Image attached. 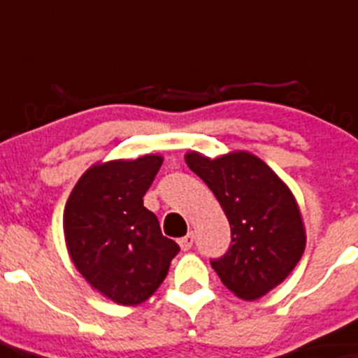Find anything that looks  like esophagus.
<instances>
[{"instance_id":"1","label":"esophagus","mask_w":358,"mask_h":358,"mask_svg":"<svg viewBox=\"0 0 358 358\" xmlns=\"http://www.w3.org/2000/svg\"><path fill=\"white\" fill-rule=\"evenodd\" d=\"M194 235H192V233H189V235L187 236H183V238H180L178 240V243H180V247H182V250L183 252H187V250H190L192 248V245H194Z\"/></svg>"}]
</instances>
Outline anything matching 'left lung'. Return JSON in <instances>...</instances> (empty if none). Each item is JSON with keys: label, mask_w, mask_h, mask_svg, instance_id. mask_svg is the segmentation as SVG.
<instances>
[{"label": "left lung", "mask_w": 358, "mask_h": 358, "mask_svg": "<svg viewBox=\"0 0 358 358\" xmlns=\"http://www.w3.org/2000/svg\"><path fill=\"white\" fill-rule=\"evenodd\" d=\"M185 161L216 195L231 228L228 252L210 266L238 299H261L287 280L306 250V228L292 190L247 150L214 159L190 150Z\"/></svg>", "instance_id": "obj_1"}]
</instances>
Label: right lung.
Instances as JSON below:
<instances>
[{
  "mask_svg": "<svg viewBox=\"0 0 358 358\" xmlns=\"http://www.w3.org/2000/svg\"><path fill=\"white\" fill-rule=\"evenodd\" d=\"M161 164L159 154L97 163L66 201L63 231L71 262L90 287L118 306L145 302L180 252L142 201Z\"/></svg>",
  "mask_w": 358,
  "mask_h": 358,
  "instance_id": "1",
  "label": "right lung"
}]
</instances>
